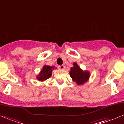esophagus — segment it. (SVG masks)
I'll return each instance as SVG.
<instances>
[{
	"label": "esophagus",
	"mask_w": 124,
	"mask_h": 124,
	"mask_svg": "<svg viewBox=\"0 0 124 124\" xmlns=\"http://www.w3.org/2000/svg\"><path fill=\"white\" fill-rule=\"evenodd\" d=\"M58 68L59 69H61V70H63V69H64L66 68V66L64 65H60L58 66Z\"/></svg>",
	"instance_id": "obj_1"
}]
</instances>
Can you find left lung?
Listing matches in <instances>:
<instances>
[{"label": "left lung", "mask_w": 124, "mask_h": 124, "mask_svg": "<svg viewBox=\"0 0 124 124\" xmlns=\"http://www.w3.org/2000/svg\"><path fill=\"white\" fill-rule=\"evenodd\" d=\"M73 65L74 66L70 68L69 72L70 77L78 85H83L89 80L90 74L88 71H83L76 63H74Z\"/></svg>", "instance_id": "1"}]
</instances>
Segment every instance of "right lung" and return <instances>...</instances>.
<instances>
[{"instance_id": "add662e5", "label": "right lung", "mask_w": 124, "mask_h": 124, "mask_svg": "<svg viewBox=\"0 0 124 124\" xmlns=\"http://www.w3.org/2000/svg\"><path fill=\"white\" fill-rule=\"evenodd\" d=\"M55 68L54 66H49L47 65H44L41 69V72H40L39 74L37 75L36 78L39 81H45L47 79L49 78L52 75V72L53 69Z\"/></svg>"}]
</instances>
